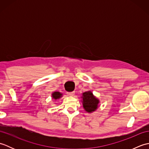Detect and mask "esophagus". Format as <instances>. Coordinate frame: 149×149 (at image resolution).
<instances>
[{
  "mask_svg": "<svg viewBox=\"0 0 149 149\" xmlns=\"http://www.w3.org/2000/svg\"><path fill=\"white\" fill-rule=\"evenodd\" d=\"M67 94L69 96H73L75 94L74 91H71V92H67Z\"/></svg>",
  "mask_w": 149,
  "mask_h": 149,
  "instance_id": "esophagus-1",
  "label": "esophagus"
}]
</instances>
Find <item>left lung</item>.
<instances>
[{"mask_svg": "<svg viewBox=\"0 0 149 149\" xmlns=\"http://www.w3.org/2000/svg\"><path fill=\"white\" fill-rule=\"evenodd\" d=\"M83 107L88 113L94 111L98 107L99 100L93 96L91 91H86L83 94Z\"/></svg>", "mask_w": 149, "mask_h": 149, "instance_id": "left-lung-1", "label": "left lung"}]
</instances>
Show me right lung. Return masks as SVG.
Instances as JSON below:
<instances>
[{
	"label": "right lung",
	"instance_id": "right-lung-1",
	"mask_svg": "<svg viewBox=\"0 0 149 149\" xmlns=\"http://www.w3.org/2000/svg\"><path fill=\"white\" fill-rule=\"evenodd\" d=\"M61 95H62V94L60 93L59 92H58V91H56V92H54L52 93V97L55 99H59V98L61 97Z\"/></svg>",
	"mask_w": 149,
	"mask_h": 149
}]
</instances>
